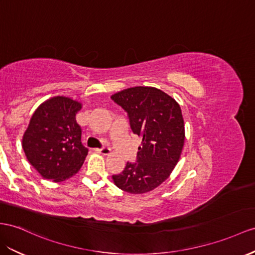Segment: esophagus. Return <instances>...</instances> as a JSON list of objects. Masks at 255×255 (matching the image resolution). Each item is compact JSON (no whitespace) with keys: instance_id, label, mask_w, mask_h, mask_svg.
<instances>
[{"instance_id":"1","label":"esophagus","mask_w":255,"mask_h":255,"mask_svg":"<svg viewBox=\"0 0 255 255\" xmlns=\"http://www.w3.org/2000/svg\"><path fill=\"white\" fill-rule=\"evenodd\" d=\"M97 153H99L101 155H104V156H108L111 154V149L109 147H102V148H97L96 149Z\"/></svg>"}]
</instances>
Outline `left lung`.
Here are the masks:
<instances>
[{
	"label": "left lung",
	"instance_id": "8db88e82",
	"mask_svg": "<svg viewBox=\"0 0 255 255\" xmlns=\"http://www.w3.org/2000/svg\"><path fill=\"white\" fill-rule=\"evenodd\" d=\"M111 98L128 113L132 132L141 139L136 161L113 175L114 184L130 194L151 192L169 178L180 159L185 141L181 108L155 87L127 88Z\"/></svg>",
	"mask_w": 255,
	"mask_h": 255
}]
</instances>
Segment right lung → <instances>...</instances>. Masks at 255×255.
I'll list each match as a JSON object with an SVG mask.
<instances>
[{
    "instance_id": "obj_1",
    "label": "right lung",
    "mask_w": 255,
    "mask_h": 255,
    "mask_svg": "<svg viewBox=\"0 0 255 255\" xmlns=\"http://www.w3.org/2000/svg\"><path fill=\"white\" fill-rule=\"evenodd\" d=\"M82 103L56 96L40 104L22 136L27 159L44 179L62 182L80 170L88 149L75 115Z\"/></svg>"
}]
</instances>
